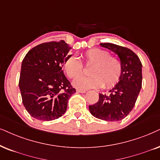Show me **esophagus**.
Segmentation results:
<instances>
[{
    "label": "esophagus",
    "instance_id": "1",
    "mask_svg": "<svg viewBox=\"0 0 160 160\" xmlns=\"http://www.w3.org/2000/svg\"><path fill=\"white\" fill-rule=\"evenodd\" d=\"M77 92H78V93H82V94H84V93L86 92V91L81 90V89H77Z\"/></svg>",
    "mask_w": 160,
    "mask_h": 160
}]
</instances>
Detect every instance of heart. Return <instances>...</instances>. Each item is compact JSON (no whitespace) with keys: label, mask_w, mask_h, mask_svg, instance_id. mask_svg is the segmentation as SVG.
Returning <instances> with one entry per match:
<instances>
[{"label":"heart","mask_w":160,"mask_h":160,"mask_svg":"<svg viewBox=\"0 0 160 160\" xmlns=\"http://www.w3.org/2000/svg\"><path fill=\"white\" fill-rule=\"evenodd\" d=\"M86 66H92L88 78H79L83 73L81 61L74 56L69 57L64 62V70L67 75L74 80V85L78 88H112L120 80L122 73V65L117 58L110 56L108 51L94 48L81 54Z\"/></svg>","instance_id":"b5f03b06"}]
</instances>
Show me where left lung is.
I'll return each instance as SVG.
<instances>
[{
	"mask_svg": "<svg viewBox=\"0 0 160 160\" xmlns=\"http://www.w3.org/2000/svg\"><path fill=\"white\" fill-rule=\"evenodd\" d=\"M118 55L122 65L120 81L109 91L110 94H99L97 103L89 106L90 113L106 121H119L131 112L142 88V63L131 49L114 43H100Z\"/></svg>",
	"mask_w": 160,
	"mask_h": 160,
	"instance_id": "left-lung-1",
	"label": "left lung"
}]
</instances>
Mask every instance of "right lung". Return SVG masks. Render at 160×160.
Wrapping results in <instances>:
<instances>
[{
    "instance_id": "add662e5",
    "label": "right lung",
    "mask_w": 160,
    "mask_h": 160,
    "mask_svg": "<svg viewBox=\"0 0 160 160\" xmlns=\"http://www.w3.org/2000/svg\"><path fill=\"white\" fill-rule=\"evenodd\" d=\"M71 48L64 40L48 42L32 48L23 58L19 88L23 106L34 118L51 121L66 112L76 92L62 69L72 57Z\"/></svg>"
}]
</instances>
